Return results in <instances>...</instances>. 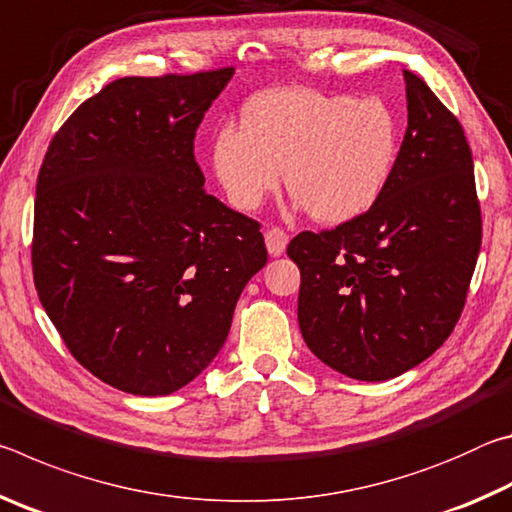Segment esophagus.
Wrapping results in <instances>:
<instances>
[{"label":"esophagus","mask_w":512,"mask_h":512,"mask_svg":"<svg viewBox=\"0 0 512 512\" xmlns=\"http://www.w3.org/2000/svg\"><path fill=\"white\" fill-rule=\"evenodd\" d=\"M264 239H266L268 255H271V257L284 255V250H287V244H289V235H287V232L280 230V228H271V230H266Z\"/></svg>","instance_id":"34e87169"}]
</instances>
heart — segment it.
Returning <instances> with one entry per match:
<instances>
[{
	"mask_svg": "<svg viewBox=\"0 0 512 512\" xmlns=\"http://www.w3.org/2000/svg\"><path fill=\"white\" fill-rule=\"evenodd\" d=\"M239 126L219 131L214 173L239 210L287 189L316 221L345 223L368 212L395 169L397 121L375 97L352 99L309 88L257 94Z\"/></svg>",
	"mask_w": 512,
	"mask_h": 512,
	"instance_id": "b5f03b06",
	"label": "heart"
}]
</instances>
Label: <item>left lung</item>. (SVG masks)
<instances>
[{
    "label": "left lung",
    "instance_id": "1",
    "mask_svg": "<svg viewBox=\"0 0 512 512\" xmlns=\"http://www.w3.org/2000/svg\"><path fill=\"white\" fill-rule=\"evenodd\" d=\"M404 83L409 126L377 203L287 248L300 268L302 339L359 381L402 375L447 341L481 248L463 128L420 76L404 69Z\"/></svg>",
    "mask_w": 512,
    "mask_h": 512
}]
</instances>
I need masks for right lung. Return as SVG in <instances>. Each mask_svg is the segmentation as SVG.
Listing matches in <instances>:
<instances>
[{
  "instance_id": "right-lung-1",
  "label": "right lung",
  "mask_w": 512,
  "mask_h": 512,
  "mask_svg": "<svg viewBox=\"0 0 512 512\" xmlns=\"http://www.w3.org/2000/svg\"><path fill=\"white\" fill-rule=\"evenodd\" d=\"M235 69L126 76L74 110L38 173L33 280L74 359L119 391L176 393L228 339L266 264L259 223L205 192L194 137Z\"/></svg>"
}]
</instances>
